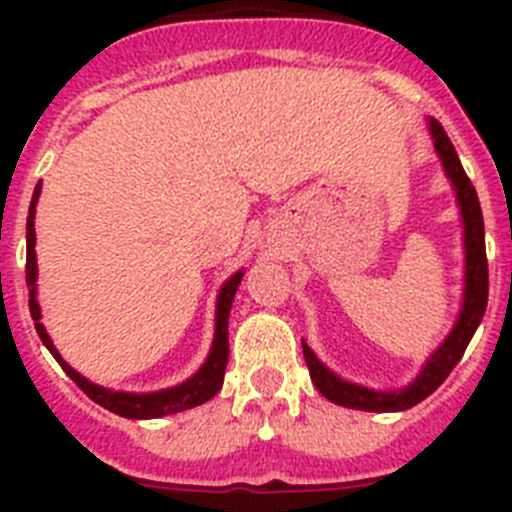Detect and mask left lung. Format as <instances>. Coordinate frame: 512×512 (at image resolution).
<instances>
[{
  "mask_svg": "<svg viewBox=\"0 0 512 512\" xmlns=\"http://www.w3.org/2000/svg\"><path fill=\"white\" fill-rule=\"evenodd\" d=\"M428 133H431L438 158H441L443 171H446L451 187H454L461 228H464L461 230V241H464V292H461L459 315H456V323L449 330V336L443 338L441 346L425 359V364L420 366V372L415 374L413 382L400 387V390H374V387L348 382V379L338 377L330 366H325L315 356V351L302 341V354H305L312 384L318 387L320 395L328 397L336 405H343V408L366 410V413H400V410H408L418 405V402H423L425 397L433 395L441 387L443 379L449 377L451 369L459 364L469 341H472L474 330L479 328V323L485 318L490 282H487L482 207H479L477 192H474L467 171H464L459 156H456L454 143L449 140L446 130L441 128V122L428 117Z\"/></svg>",
  "mask_w": 512,
  "mask_h": 512,
  "instance_id": "obj_1",
  "label": "left lung"
}]
</instances>
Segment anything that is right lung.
Returning a JSON list of instances; mask_svg holds the SVG:
<instances>
[{"label": "right lung", "mask_w": 512, "mask_h": 512, "mask_svg": "<svg viewBox=\"0 0 512 512\" xmlns=\"http://www.w3.org/2000/svg\"><path fill=\"white\" fill-rule=\"evenodd\" d=\"M40 197V184L33 192V202H30V212H27V264H25V282L30 287V315L35 320V330H38L40 341L45 343V348L51 351L53 359L61 364V369L74 379L81 387V392H87L89 400H94L97 405H102L104 410L110 413L122 415V418L130 420H151V418H164V415L182 413V410L197 408L202 402H207L210 397H215L223 387L225 366H228V315L230 307H233V297L238 292V284H241L246 269H238L230 279H225V284L217 292L215 302V336H212L210 354H207L205 364L197 369L189 379H184L182 384L176 387H166V390L156 392H120L110 390V387H102V384L89 382L84 374H79L71 364L63 361V356L58 354V348L53 346L51 336L45 325L40 323V305H38V259H35V205H38Z\"/></svg>", "instance_id": "1"}]
</instances>
